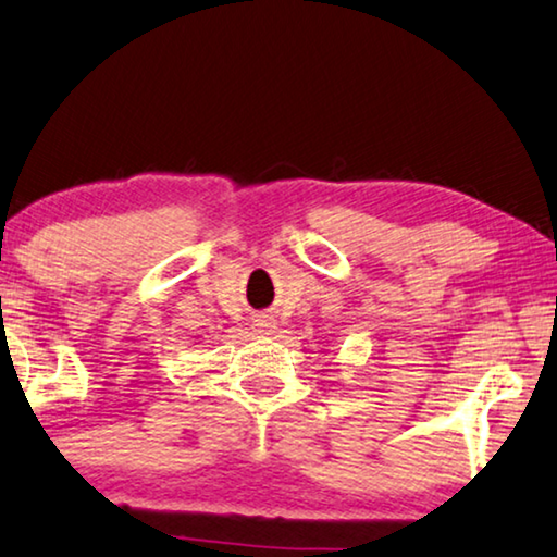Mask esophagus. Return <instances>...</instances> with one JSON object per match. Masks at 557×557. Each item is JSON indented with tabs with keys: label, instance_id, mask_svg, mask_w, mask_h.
I'll list each match as a JSON object with an SVG mask.
<instances>
[{
	"label": "esophagus",
	"instance_id": "esophagus-1",
	"mask_svg": "<svg viewBox=\"0 0 557 557\" xmlns=\"http://www.w3.org/2000/svg\"><path fill=\"white\" fill-rule=\"evenodd\" d=\"M255 325H257V330H260V332H270L272 327H275V322H272L268 314H262L260 320H255Z\"/></svg>",
	"mask_w": 557,
	"mask_h": 557
}]
</instances>
